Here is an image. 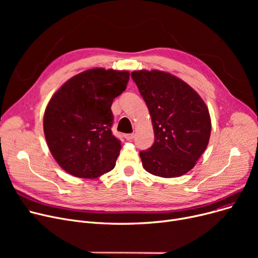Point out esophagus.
<instances>
[{"instance_id":"esophagus-1","label":"esophagus","mask_w":258,"mask_h":258,"mask_svg":"<svg viewBox=\"0 0 258 258\" xmlns=\"http://www.w3.org/2000/svg\"><path fill=\"white\" fill-rule=\"evenodd\" d=\"M125 139L126 140H128V141H131V140H133L134 138H135V134H127V135H125Z\"/></svg>"}]
</instances>
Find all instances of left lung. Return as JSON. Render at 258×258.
Returning <instances> with one entry per match:
<instances>
[{"label":"left lung","mask_w":258,"mask_h":258,"mask_svg":"<svg viewBox=\"0 0 258 258\" xmlns=\"http://www.w3.org/2000/svg\"><path fill=\"white\" fill-rule=\"evenodd\" d=\"M150 111L155 133L152 147L140 152L147 172L175 178L194 168L205 152L211 132L208 108L200 95L180 78L162 71H134Z\"/></svg>","instance_id":"1"}]
</instances>
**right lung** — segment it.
Masks as SVG:
<instances>
[{
  "instance_id": "obj_1",
  "label": "right lung",
  "mask_w": 258,
  "mask_h": 258,
  "mask_svg": "<svg viewBox=\"0 0 258 258\" xmlns=\"http://www.w3.org/2000/svg\"><path fill=\"white\" fill-rule=\"evenodd\" d=\"M128 79L127 71L90 69L68 80L50 99L44 115L45 137L68 173L91 179L115 167L121 143L111 130V106Z\"/></svg>"
}]
</instances>
